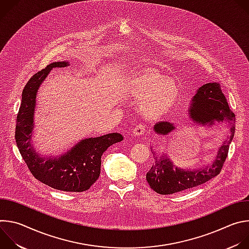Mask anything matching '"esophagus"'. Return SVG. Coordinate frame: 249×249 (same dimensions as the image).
Wrapping results in <instances>:
<instances>
[{
    "instance_id": "esophagus-1",
    "label": "esophagus",
    "mask_w": 249,
    "mask_h": 249,
    "mask_svg": "<svg viewBox=\"0 0 249 249\" xmlns=\"http://www.w3.org/2000/svg\"><path fill=\"white\" fill-rule=\"evenodd\" d=\"M132 133H133L134 136H137V137H138V136H141V135H144V133H145V126H144L143 124L137 125V126L133 129Z\"/></svg>"
}]
</instances>
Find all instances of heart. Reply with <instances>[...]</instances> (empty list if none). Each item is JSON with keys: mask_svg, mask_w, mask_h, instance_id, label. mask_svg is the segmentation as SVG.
I'll return each instance as SVG.
<instances>
[{"mask_svg": "<svg viewBox=\"0 0 249 249\" xmlns=\"http://www.w3.org/2000/svg\"><path fill=\"white\" fill-rule=\"evenodd\" d=\"M122 89L126 95L141 99L140 112L150 120L167 115L179 98V90L175 83L152 70L131 75Z\"/></svg>", "mask_w": 249, "mask_h": 249, "instance_id": "obj_1", "label": "heart"}]
</instances>
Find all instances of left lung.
<instances>
[{"instance_id":"left-lung-1","label":"left lung","mask_w":249,"mask_h":249,"mask_svg":"<svg viewBox=\"0 0 249 249\" xmlns=\"http://www.w3.org/2000/svg\"><path fill=\"white\" fill-rule=\"evenodd\" d=\"M187 111L194 124L206 128H211L216 123L228 122L230 135L219 148L214 161L201 168H180L173 163L166 153L161 152V155H159L152 152L155 162L147 172L146 178L151 188L161 195L196 187L218 175L227 159L230 144L234 136V114L231 111L219 84L209 83L199 88L190 101ZM173 130H175L174 123L165 121L159 122L154 127L157 134L163 136L168 135Z\"/></svg>"}]
</instances>
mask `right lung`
Instances as JSON below:
<instances>
[{
  "label": "right lung",
  "mask_w": 249,
  "mask_h": 249,
  "mask_svg": "<svg viewBox=\"0 0 249 249\" xmlns=\"http://www.w3.org/2000/svg\"><path fill=\"white\" fill-rule=\"evenodd\" d=\"M70 66L68 61L54 62L35 74L25 85L17 117L16 142L19 153L35 178L61 191L83 192L98 179L101 156L113 144L123 140L119 133L87 138L57 157H43L33 146L34 113L36 95L41 84L53 68Z\"/></svg>",
  "instance_id": "right-lung-1"
}]
</instances>
